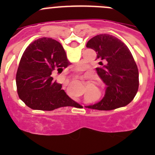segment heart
<instances>
[{
	"instance_id": "obj_1",
	"label": "heart",
	"mask_w": 155,
	"mask_h": 155,
	"mask_svg": "<svg viewBox=\"0 0 155 155\" xmlns=\"http://www.w3.org/2000/svg\"><path fill=\"white\" fill-rule=\"evenodd\" d=\"M84 67H85V66H84L83 64L79 65V66L78 67V68H77V70H82V69L84 68Z\"/></svg>"
}]
</instances>
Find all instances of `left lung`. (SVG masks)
<instances>
[{
  "label": "left lung",
  "mask_w": 155,
  "mask_h": 155,
  "mask_svg": "<svg viewBox=\"0 0 155 155\" xmlns=\"http://www.w3.org/2000/svg\"><path fill=\"white\" fill-rule=\"evenodd\" d=\"M86 47L96 51L101 65L97 73L107 85L101 101L87 107L112 110L129 104L138 91L139 71L127 46L117 37L102 34L89 40Z\"/></svg>",
  "instance_id": "1"
}]
</instances>
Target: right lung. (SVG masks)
<instances>
[{"label":"right lung","mask_w":155,"mask_h":155,"mask_svg":"<svg viewBox=\"0 0 155 155\" xmlns=\"http://www.w3.org/2000/svg\"><path fill=\"white\" fill-rule=\"evenodd\" d=\"M70 64L57 40L43 37L31 43L21 56L15 78L20 99L35 110L51 111L77 104L51 76Z\"/></svg>","instance_id":"right-lung-1"}]
</instances>
